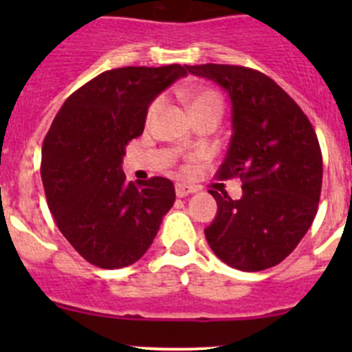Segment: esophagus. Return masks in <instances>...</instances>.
<instances>
[{
	"label": "esophagus",
	"instance_id": "obj_1",
	"mask_svg": "<svg viewBox=\"0 0 352 352\" xmlns=\"http://www.w3.org/2000/svg\"><path fill=\"white\" fill-rule=\"evenodd\" d=\"M194 192H196V189H194L192 186H187V184H175L177 197H186V196H189V194H194Z\"/></svg>",
	"mask_w": 352,
	"mask_h": 352
}]
</instances>
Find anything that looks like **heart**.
I'll return each instance as SVG.
<instances>
[{"mask_svg":"<svg viewBox=\"0 0 352 352\" xmlns=\"http://www.w3.org/2000/svg\"><path fill=\"white\" fill-rule=\"evenodd\" d=\"M184 98H186V102H187V105H189L190 113H192L194 119H196V117H201V116H208V113L221 117L223 100H221V97H219L218 91L212 90V88H204V87L187 88V90L184 91ZM162 104H163L162 97H156L155 100L151 102L150 107H148V112H146L148 120L153 119L155 113L158 112L160 107H162Z\"/></svg>","mask_w":352,"mask_h":352,"instance_id":"1","label":"heart"}]
</instances>
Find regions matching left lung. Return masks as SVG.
Returning <instances> with one entry per match:
<instances>
[{
	"label": "left lung",
	"mask_w": 352,
	"mask_h": 352,
	"mask_svg": "<svg viewBox=\"0 0 352 352\" xmlns=\"http://www.w3.org/2000/svg\"><path fill=\"white\" fill-rule=\"evenodd\" d=\"M228 91L233 134L216 179L242 180L243 196L209 190L218 202L204 230L216 257L240 271L283 262L314 223L322 190V151L300 105L264 73L232 65L187 66Z\"/></svg>",
	"instance_id": "8db88e82"
}]
</instances>
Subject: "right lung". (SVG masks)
Wrapping results in <instances>:
<instances>
[{
    "mask_svg": "<svg viewBox=\"0 0 352 352\" xmlns=\"http://www.w3.org/2000/svg\"><path fill=\"white\" fill-rule=\"evenodd\" d=\"M180 65L104 71L71 94L42 144L41 175L59 232L102 269L134 264L150 248L175 202L172 180L127 182L120 163L141 136L156 95L179 78Z\"/></svg>",
    "mask_w": 352,
    "mask_h": 352,
    "instance_id": "obj_1",
    "label": "right lung"
}]
</instances>
